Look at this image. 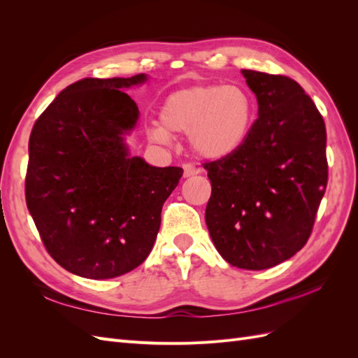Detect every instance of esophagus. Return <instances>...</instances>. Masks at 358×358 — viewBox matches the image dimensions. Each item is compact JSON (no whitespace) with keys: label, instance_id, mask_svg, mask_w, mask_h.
Masks as SVG:
<instances>
[{"label":"esophagus","instance_id":"34e87169","mask_svg":"<svg viewBox=\"0 0 358 358\" xmlns=\"http://www.w3.org/2000/svg\"><path fill=\"white\" fill-rule=\"evenodd\" d=\"M182 169H183V176H185V178L199 175V173H200V169L196 167L194 164H191V162H185V164L182 166Z\"/></svg>","mask_w":358,"mask_h":358}]
</instances>
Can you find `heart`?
<instances>
[{
    "mask_svg": "<svg viewBox=\"0 0 358 358\" xmlns=\"http://www.w3.org/2000/svg\"><path fill=\"white\" fill-rule=\"evenodd\" d=\"M255 119L252 95L236 85H194L171 92L161 106L149 138L170 143L171 133H188L191 149L206 159H222L242 148Z\"/></svg>",
    "mask_w": 358,
    "mask_h": 358,
    "instance_id": "1",
    "label": "heart"
}]
</instances>
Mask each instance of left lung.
Instances as JSON below:
<instances>
[{
  "instance_id": "8db88e82",
  "label": "left lung",
  "mask_w": 358,
  "mask_h": 358,
  "mask_svg": "<svg viewBox=\"0 0 358 358\" xmlns=\"http://www.w3.org/2000/svg\"><path fill=\"white\" fill-rule=\"evenodd\" d=\"M258 119L233 155L206 162L212 194L206 224L227 263L246 270L280 264L306 245L326 192V124L287 76L242 70Z\"/></svg>"
}]
</instances>
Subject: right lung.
<instances>
[{"label":"right lung","mask_w":358,"mask_h":358,"mask_svg":"<svg viewBox=\"0 0 358 358\" xmlns=\"http://www.w3.org/2000/svg\"><path fill=\"white\" fill-rule=\"evenodd\" d=\"M146 80L86 78L67 86L29 136L25 199L46 251L69 272L109 279L142 264L180 167L129 157L138 107L122 90Z\"/></svg>","instance_id":"add662e5"}]
</instances>
